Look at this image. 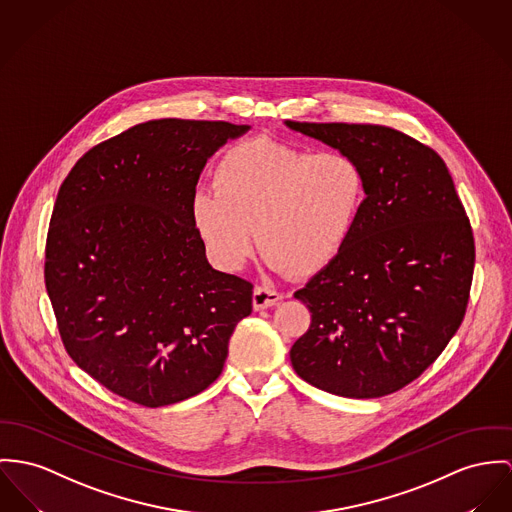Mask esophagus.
Masks as SVG:
<instances>
[{"instance_id":"esophagus-1","label":"esophagus","mask_w":512,"mask_h":512,"mask_svg":"<svg viewBox=\"0 0 512 512\" xmlns=\"http://www.w3.org/2000/svg\"><path fill=\"white\" fill-rule=\"evenodd\" d=\"M282 300V294L276 292L273 288H267V286H255L253 290V308L255 310H265V308H271Z\"/></svg>"}]
</instances>
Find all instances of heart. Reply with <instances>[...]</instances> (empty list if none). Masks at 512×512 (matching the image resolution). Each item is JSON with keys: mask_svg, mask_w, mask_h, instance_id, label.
<instances>
[{"mask_svg": "<svg viewBox=\"0 0 512 512\" xmlns=\"http://www.w3.org/2000/svg\"><path fill=\"white\" fill-rule=\"evenodd\" d=\"M364 171L339 150L315 152L273 138L232 146L212 185L191 197V222L210 259L236 271L257 243L276 271L310 275L347 245L364 204Z\"/></svg>", "mask_w": 512, "mask_h": 512, "instance_id": "heart-1", "label": "heart"}]
</instances>
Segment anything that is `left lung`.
<instances>
[{"mask_svg":"<svg viewBox=\"0 0 512 512\" xmlns=\"http://www.w3.org/2000/svg\"><path fill=\"white\" fill-rule=\"evenodd\" d=\"M286 126L353 156L366 198L345 249L294 298L312 314L292 345L296 374L329 394L370 399L419 378L458 331L475 243L446 163L380 124Z\"/></svg>","mask_w":512,"mask_h":512,"instance_id":"1","label":"left lung"}]
</instances>
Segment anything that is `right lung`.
Here are the masks:
<instances>
[{"instance_id":"right-lung-1","label":"right lung","mask_w":512,"mask_h":512,"mask_svg":"<svg viewBox=\"0 0 512 512\" xmlns=\"http://www.w3.org/2000/svg\"><path fill=\"white\" fill-rule=\"evenodd\" d=\"M247 130L148 120L93 146L64 179L46 292L66 351L113 394L163 407L222 374L253 284L208 265L189 206L206 159Z\"/></svg>"}]
</instances>
